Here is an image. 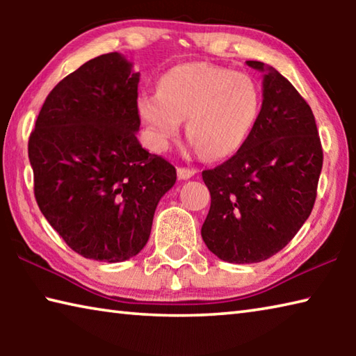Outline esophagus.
<instances>
[{
    "label": "esophagus",
    "mask_w": 356,
    "mask_h": 356,
    "mask_svg": "<svg viewBox=\"0 0 356 356\" xmlns=\"http://www.w3.org/2000/svg\"><path fill=\"white\" fill-rule=\"evenodd\" d=\"M197 172V170H195V168H185V166H180L177 168V174H179V179H190L195 176V174Z\"/></svg>",
    "instance_id": "34e87169"
}]
</instances>
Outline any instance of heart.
<instances>
[{
  "mask_svg": "<svg viewBox=\"0 0 356 356\" xmlns=\"http://www.w3.org/2000/svg\"><path fill=\"white\" fill-rule=\"evenodd\" d=\"M261 110V95L248 75L209 63L179 64L161 75L159 92H143L136 113L150 147L165 152L186 119L191 146L209 159L242 147Z\"/></svg>",
  "mask_w": 356,
  "mask_h": 356,
  "instance_id": "b5f03b06",
  "label": "heart"
}]
</instances>
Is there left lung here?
Instances as JSON below:
<instances>
[{"instance_id":"left-lung-1","label":"left lung","mask_w":356,"mask_h":356,"mask_svg":"<svg viewBox=\"0 0 356 356\" xmlns=\"http://www.w3.org/2000/svg\"><path fill=\"white\" fill-rule=\"evenodd\" d=\"M264 74V100L254 127L236 154L202 171L210 210L201 236L226 262L272 257L308 220L317 196L323 150L314 114L278 70Z\"/></svg>"}]
</instances>
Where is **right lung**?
<instances>
[{"mask_svg": "<svg viewBox=\"0 0 356 356\" xmlns=\"http://www.w3.org/2000/svg\"><path fill=\"white\" fill-rule=\"evenodd\" d=\"M138 83L119 53L94 58L51 89L29 135L40 212L72 250L94 261L136 256L177 179L170 161L138 141Z\"/></svg>", "mask_w": 356, "mask_h": 356, "instance_id": "obj_1", "label": "right lung"}]
</instances>
